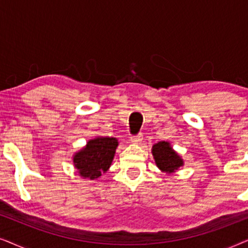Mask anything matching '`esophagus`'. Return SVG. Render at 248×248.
Masks as SVG:
<instances>
[{"label": "esophagus", "mask_w": 248, "mask_h": 248, "mask_svg": "<svg viewBox=\"0 0 248 248\" xmlns=\"http://www.w3.org/2000/svg\"><path fill=\"white\" fill-rule=\"evenodd\" d=\"M142 139H143V135H142V133H139L137 135H132L130 140L133 142V143H140V142L142 141Z\"/></svg>", "instance_id": "34e87169"}]
</instances>
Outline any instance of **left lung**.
Listing matches in <instances>:
<instances>
[{"mask_svg":"<svg viewBox=\"0 0 248 248\" xmlns=\"http://www.w3.org/2000/svg\"><path fill=\"white\" fill-rule=\"evenodd\" d=\"M152 155L158 168L162 171L172 172L183 166V159L172 150L168 142H158L152 147Z\"/></svg>","mask_w":248,"mask_h":248,"instance_id":"left-lung-1","label":"left lung"}]
</instances>
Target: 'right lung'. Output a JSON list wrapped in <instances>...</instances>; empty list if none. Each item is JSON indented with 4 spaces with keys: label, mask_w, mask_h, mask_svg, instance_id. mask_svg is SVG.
<instances>
[{
    "label": "right lung",
    "mask_w": 248,
    "mask_h": 248,
    "mask_svg": "<svg viewBox=\"0 0 248 248\" xmlns=\"http://www.w3.org/2000/svg\"><path fill=\"white\" fill-rule=\"evenodd\" d=\"M118 142L115 138H97L88 142L86 148L74 155L73 162L78 172L91 181L106 172L114 159Z\"/></svg>",
    "instance_id": "add662e5"
}]
</instances>
